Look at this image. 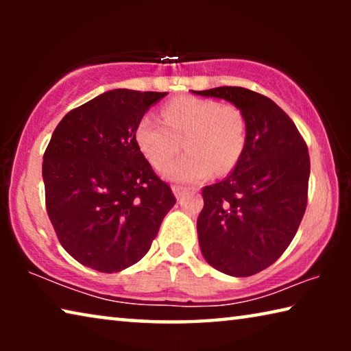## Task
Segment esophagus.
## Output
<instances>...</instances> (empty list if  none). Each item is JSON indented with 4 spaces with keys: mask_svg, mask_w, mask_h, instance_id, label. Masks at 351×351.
<instances>
[{
    "mask_svg": "<svg viewBox=\"0 0 351 351\" xmlns=\"http://www.w3.org/2000/svg\"><path fill=\"white\" fill-rule=\"evenodd\" d=\"M186 192H187L186 187H182V186H173V193L176 195L178 199H181V198L184 197V195H186Z\"/></svg>",
    "mask_w": 351,
    "mask_h": 351,
    "instance_id": "esophagus-1",
    "label": "esophagus"
}]
</instances>
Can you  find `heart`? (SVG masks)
Here are the masks:
<instances>
[{
  "label": "heart",
  "instance_id": "b5f03b06",
  "mask_svg": "<svg viewBox=\"0 0 351 351\" xmlns=\"http://www.w3.org/2000/svg\"><path fill=\"white\" fill-rule=\"evenodd\" d=\"M161 117L162 122L153 116L142 117L136 142L156 167L174 157L183 142L188 153L161 170L170 181L195 184L212 173H228L246 147L247 122L245 112L234 104L178 97L162 106Z\"/></svg>",
  "mask_w": 351,
  "mask_h": 351
}]
</instances>
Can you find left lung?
<instances>
[{
	"label": "left lung",
	"instance_id": "obj_1",
	"mask_svg": "<svg viewBox=\"0 0 351 351\" xmlns=\"http://www.w3.org/2000/svg\"><path fill=\"white\" fill-rule=\"evenodd\" d=\"M232 102L245 112L246 147L223 181L203 189L197 223L207 263L247 277L287 251L308 203L310 154L291 117L269 97L241 86L195 91Z\"/></svg>",
	"mask_w": 351,
	"mask_h": 351
}]
</instances>
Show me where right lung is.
I'll return each instance as SVG.
<instances>
[{"instance_id": "right-lung-1", "label": "right lung", "mask_w": 351, "mask_h": 351, "mask_svg": "<svg viewBox=\"0 0 351 351\" xmlns=\"http://www.w3.org/2000/svg\"><path fill=\"white\" fill-rule=\"evenodd\" d=\"M167 93L112 90L71 110L43 154L46 210L79 263L119 272L144 257L176 203L136 142L147 110Z\"/></svg>"}]
</instances>
